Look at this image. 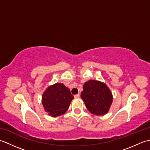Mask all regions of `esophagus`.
Returning <instances> with one entry per match:
<instances>
[{
    "label": "esophagus",
    "mask_w": 150,
    "mask_h": 150,
    "mask_svg": "<svg viewBox=\"0 0 150 150\" xmlns=\"http://www.w3.org/2000/svg\"><path fill=\"white\" fill-rule=\"evenodd\" d=\"M74 97H75V98H79V97H80V94L78 93V94H77V95H74Z\"/></svg>",
    "instance_id": "34e87169"
}]
</instances>
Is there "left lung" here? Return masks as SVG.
<instances>
[{
    "label": "left lung",
    "instance_id": "8db88e82",
    "mask_svg": "<svg viewBox=\"0 0 150 150\" xmlns=\"http://www.w3.org/2000/svg\"><path fill=\"white\" fill-rule=\"evenodd\" d=\"M81 97L88 111L95 115L106 114L113 102V95L106 84L98 81L86 82Z\"/></svg>",
    "mask_w": 150,
    "mask_h": 150
}]
</instances>
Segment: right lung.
I'll return each mask as SVG.
<instances>
[{"label": "right lung", "mask_w": 150, "mask_h": 150, "mask_svg": "<svg viewBox=\"0 0 150 150\" xmlns=\"http://www.w3.org/2000/svg\"><path fill=\"white\" fill-rule=\"evenodd\" d=\"M73 99V96L68 88L63 84L56 83L44 92L42 103L49 115L56 117L66 112Z\"/></svg>", "instance_id": "1"}]
</instances>
